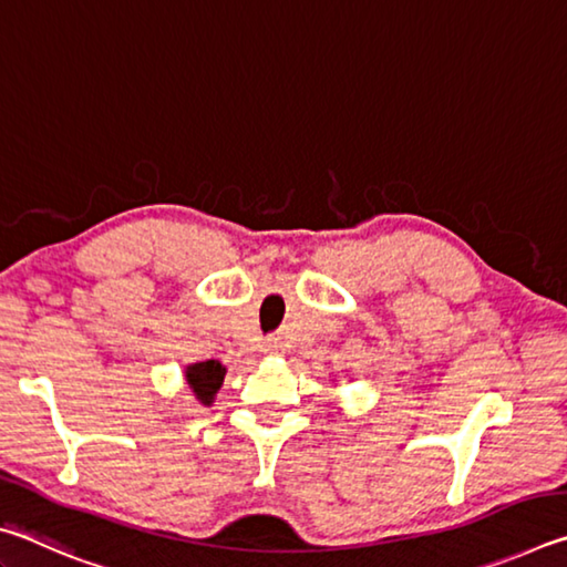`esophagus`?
Listing matches in <instances>:
<instances>
[{
  "label": "esophagus",
  "instance_id": "1",
  "mask_svg": "<svg viewBox=\"0 0 567 567\" xmlns=\"http://www.w3.org/2000/svg\"><path fill=\"white\" fill-rule=\"evenodd\" d=\"M282 350V342L280 338H267L265 342V352H280Z\"/></svg>",
  "mask_w": 567,
  "mask_h": 567
}]
</instances>
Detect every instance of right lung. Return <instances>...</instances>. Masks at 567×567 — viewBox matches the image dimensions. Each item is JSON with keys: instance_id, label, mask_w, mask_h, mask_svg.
<instances>
[{"instance_id": "obj_1", "label": "right lung", "mask_w": 567, "mask_h": 567, "mask_svg": "<svg viewBox=\"0 0 567 567\" xmlns=\"http://www.w3.org/2000/svg\"><path fill=\"white\" fill-rule=\"evenodd\" d=\"M225 364L219 360H205V362H195L187 364L185 378L187 385L195 392V398L203 402V405H213L217 390L223 388L225 382Z\"/></svg>"}]
</instances>
